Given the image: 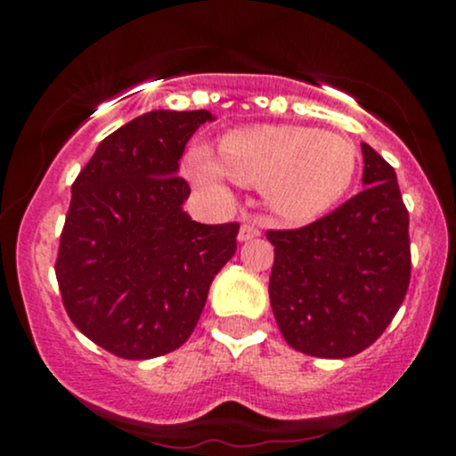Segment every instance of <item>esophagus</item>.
I'll use <instances>...</instances> for the list:
<instances>
[{"instance_id":"34e87169","label":"esophagus","mask_w":456,"mask_h":456,"mask_svg":"<svg viewBox=\"0 0 456 456\" xmlns=\"http://www.w3.org/2000/svg\"><path fill=\"white\" fill-rule=\"evenodd\" d=\"M261 233V229L255 224L253 221H244L242 224H240V233H238V240L240 242H246V240H253L257 238V235Z\"/></svg>"}]
</instances>
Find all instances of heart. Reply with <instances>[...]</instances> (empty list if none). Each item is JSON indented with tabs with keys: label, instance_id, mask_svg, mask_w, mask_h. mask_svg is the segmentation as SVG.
<instances>
[{
	"label": "heart",
	"instance_id": "b5f03b06",
	"mask_svg": "<svg viewBox=\"0 0 456 456\" xmlns=\"http://www.w3.org/2000/svg\"><path fill=\"white\" fill-rule=\"evenodd\" d=\"M188 174L218 191L223 177L264 188L270 206L287 221L305 223L341 201L358 171V148L330 130L305 126H248L227 133L218 160L208 148H192Z\"/></svg>",
	"mask_w": 456,
	"mask_h": 456
}]
</instances>
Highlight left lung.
<instances>
[{
	"mask_svg": "<svg viewBox=\"0 0 456 456\" xmlns=\"http://www.w3.org/2000/svg\"><path fill=\"white\" fill-rule=\"evenodd\" d=\"M364 191L274 244L270 305L296 352L349 358L390 326L411 276L410 214L395 169L362 143Z\"/></svg>",
	"mask_w": 456,
	"mask_h": 456,
	"instance_id": "obj_1",
	"label": "left lung"
}]
</instances>
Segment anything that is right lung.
<instances>
[{"label":"right lung","mask_w":456,"mask_h":456,"mask_svg":"<svg viewBox=\"0 0 456 456\" xmlns=\"http://www.w3.org/2000/svg\"><path fill=\"white\" fill-rule=\"evenodd\" d=\"M208 111H151L124 124L72 184L55 276L70 322L126 360L188 341L214 276L233 257L238 223L191 221L177 160Z\"/></svg>","instance_id":"1"}]
</instances>
